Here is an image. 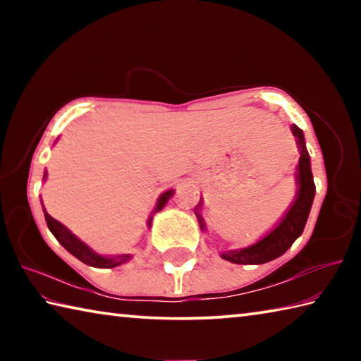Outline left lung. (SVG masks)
<instances>
[{"mask_svg": "<svg viewBox=\"0 0 361 361\" xmlns=\"http://www.w3.org/2000/svg\"><path fill=\"white\" fill-rule=\"evenodd\" d=\"M291 130L298 138V146L301 149V157H299L298 166V192L296 200L291 205V209L286 213L276 229L271 234H267L264 239H261L258 243L252 247L234 250V252H226L221 256L226 261L235 262V264H262L282 256L288 250L293 242L302 234L305 221H307L310 207H312L315 185L310 172V159L309 152L305 149L304 133L298 126H291ZM200 221V228H204L202 218L197 213Z\"/></svg>", "mask_w": 361, "mask_h": 361, "instance_id": "obj_1", "label": "left lung"}]
</instances>
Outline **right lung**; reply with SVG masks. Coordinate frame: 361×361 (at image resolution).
<instances>
[{"label":"right lung","mask_w":361,"mask_h":361,"mask_svg":"<svg viewBox=\"0 0 361 361\" xmlns=\"http://www.w3.org/2000/svg\"><path fill=\"white\" fill-rule=\"evenodd\" d=\"M44 176H46V173H44ZM172 194H173V191L164 192L157 200L154 212L162 210V207L167 204V200L172 197ZM44 218H46L49 231H51L54 237H56V239L60 242V245H62L66 252H70L73 256H76L79 261H82L84 264L92 266V267H116V266L122 264V262H126L127 259H130V255H119V256H116V258H105V256L97 255L87 245H84V243L79 240L78 237L73 235L63 224H60L57 219H54L46 212H44ZM151 221H152V216L148 219V224H151Z\"/></svg>","instance_id":"1"}]
</instances>
